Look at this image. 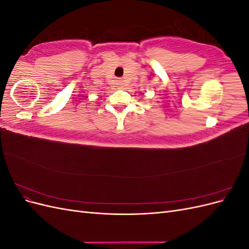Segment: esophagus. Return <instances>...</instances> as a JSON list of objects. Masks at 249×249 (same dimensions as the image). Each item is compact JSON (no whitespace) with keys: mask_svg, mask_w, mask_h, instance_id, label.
<instances>
[{"mask_svg":"<svg viewBox=\"0 0 249 249\" xmlns=\"http://www.w3.org/2000/svg\"><path fill=\"white\" fill-rule=\"evenodd\" d=\"M116 83H117V85H122V81H120V80H117Z\"/></svg>","mask_w":249,"mask_h":249,"instance_id":"1","label":"esophagus"}]
</instances>
